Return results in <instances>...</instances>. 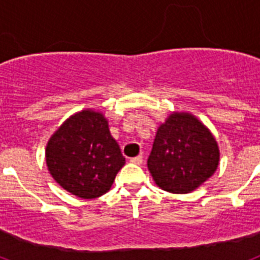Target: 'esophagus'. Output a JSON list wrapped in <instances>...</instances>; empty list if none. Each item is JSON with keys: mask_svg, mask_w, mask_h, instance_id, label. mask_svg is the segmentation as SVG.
I'll return each mask as SVG.
<instances>
[{"mask_svg": "<svg viewBox=\"0 0 260 260\" xmlns=\"http://www.w3.org/2000/svg\"><path fill=\"white\" fill-rule=\"evenodd\" d=\"M130 161H132L133 164L141 165L142 162H143V156H142V155H139V156H135V157H132V158H130Z\"/></svg>", "mask_w": 260, "mask_h": 260, "instance_id": "34e87169", "label": "esophagus"}]
</instances>
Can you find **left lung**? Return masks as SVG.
<instances>
[{
  "label": "left lung",
  "instance_id": "obj_1",
  "mask_svg": "<svg viewBox=\"0 0 260 260\" xmlns=\"http://www.w3.org/2000/svg\"><path fill=\"white\" fill-rule=\"evenodd\" d=\"M219 157L215 138L199 119L173 113L157 128L147 167L158 187L186 194L215 173Z\"/></svg>",
  "mask_w": 260,
  "mask_h": 260
}]
</instances>
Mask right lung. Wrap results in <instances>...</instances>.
Here are the masks:
<instances>
[{"label": "right lung", "instance_id": "add662e5", "mask_svg": "<svg viewBox=\"0 0 260 260\" xmlns=\"http://www.w3.org/2000/svg\"><path fill=\"white\" fill-rule=\"evenodd\" d=\"M45 156L56 182L83 199L105 194L125 165L108 121L91 109L71 116L59 126L48 142Z\"/></svg>", "mask_w": 260, "mask_h": 260}]
</instances>
